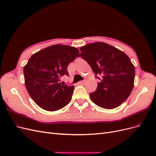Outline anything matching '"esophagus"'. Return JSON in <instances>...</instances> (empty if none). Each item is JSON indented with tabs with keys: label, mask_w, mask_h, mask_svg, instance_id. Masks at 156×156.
<instances>
[{
	"label": "esophagus",
	"mask_w": 156,
	"mask_h": 156,
	"mask_svg": "<svg viewBox=\"0 0 156 156\" xmlns=\"http://www.w3.org/2000/svg\"><path fill=\"white\" fill-rule=\"evenodd\" d=\"M85 82H86L85 80H83V81H79V84H81V85H83V84H84V83H85Z\"/></svg>",
	"instance_id": "34e87169"
}]
</instances>
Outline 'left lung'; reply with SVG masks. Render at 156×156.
<instances>
[{
  "label": "left lung",
  "instance_id": "1",
  "mask_svg": "<svg viewBox=\"0 0 156 156\" xmlns=\"http://www.w3.org/2000/svg\"><path fill=\"white\" fill-rule=\"evenodd\" d=\"M86 60L101 80L95 92L90 94L98 106L112 109L124 102L133 90L135 67L123 51L103 42L89 44L80 48Z\"/></svg>",
  "mask_w": 156,
  "mask_h": 156
}]
</instances>
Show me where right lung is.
I'll list each match as a JSON object with an SVG mask.
<instances>
[{
  "label": "right lung",
  "instance_id": "1",
  "mask_svg": "<svg viewBox=\"0 0 156 156\" xmlns=\"http://www.w3.org/2000/svg\"><path fill=\"white\" fill-rule=\"evenodd\" d=\"M79 56L73 47L53 45L33 55L25 66V83L30 96L41 108L55 111L72 100L74 86L63 85L60 79L68 76V66Z\"/></svg>",
  "mask_w": 156,
  "mask_h": 156
}]
</instances>
